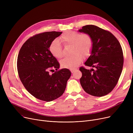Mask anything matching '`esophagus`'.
<instances>
[{"instance_id":"1","label":"esophagus","mask_w":133,"mask_h":133,"mask_svg":"<svg viewBox=\"0 0 133 133\" xmlns=\"http://www.w3.org/2000/svg\"><path fill=\"white\" fill-rule=\"evenodd\" d=\"M70 70H71V72L73 73L75 71H76V69H70Z\"/></svg>"}]
</instances>
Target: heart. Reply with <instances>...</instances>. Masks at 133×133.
Masks as SVG:
<instances>
[{
  "instance_id": "b5f03b06",
  "label": "heart",
  "mask_w": 133,
  "mask_h": 133,
  "mask_svg": "<svg viewBox=\"0 0 133 133\" xmlns=\"http://www.w3.org/2000/svg\"><path fill=\"white\" fill-rule=\"evenodd\" d=\"M61 43L65 45H73L72 55L62 59L60 61L62 67L73 68L77 67L82 60L83 57H88L92 51L93 41L92 38L88 34H81L74 31L66 32L60 37ZM49 50L51 54L57 59L62 57V48L58 39L53 40L50 45Z\"/></svg>"
}]
</instances>
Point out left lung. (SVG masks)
<instances>
[{
	"instance_id": "left-lung-1",
	"label": "left lung",
	"mask_w": 133,
	"mask_h": 133,
	"mask_svg": "<svg viewBox=\"0 0 133 133\" xmlns=\"http://www.w3.org/2000/svg\"><path fill=\"white\" fill-rule=\"evenodd\" d=\"M90 35L93 41L90 55L85 62L93 68H80V84L88 94L103 96L116 85L121 75L123 56L119 41L110 32L93 25L83 26L79 30Z\"/></svg>"
}]
</instances>
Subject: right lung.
Wrapping results in <instances>:
<instances>
[{
  "label": "right lung",
  "mask_w": 133,
  "mask_h": 133,
  "mask_svg": "<svg viewBox=\"0 0 133 133\" xmlns=\"http://www.w3.org/2000/svg\"><path fill=\"white\" fill-rule=\"evenodd\" d=\"M61 33L52 31L35 35L23 44L18 54L17 69L21 81L31 95L44 101H52L61 96L71 75L67 68L52 75L49 73L60 67L49 47Z\"/></svg>",
  "instance_id": "obj_1"
}]
</instances>
